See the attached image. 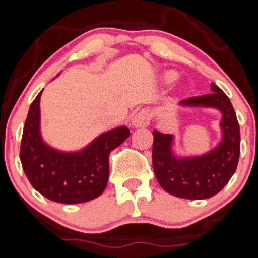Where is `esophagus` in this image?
Returning a JSON list of instances; mask_svg holds the SVG:
<instances>
[{"instance_id": "34e87169", "label": "esophagus", "mask_w": 258, "mask_h": 258, "mask_svg": "<svg viewBox=\"0 0 258 258\" xmlns=\"http://www.w3.org/2000/svg\"><path fill=\"white\" fill-rule=\"evenodd\" d=\"M150 118H151V116H150V113H148L147 110H141L132 116L131 123H132V126L136 127V128H140V127H146L148 123H150Z\"/></svg>"}]
</instances>
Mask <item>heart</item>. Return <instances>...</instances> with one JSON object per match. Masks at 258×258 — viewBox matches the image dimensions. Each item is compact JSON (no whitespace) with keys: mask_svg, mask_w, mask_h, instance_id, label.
Here are the masks:
<instances>
[{"mask_svg":"<svg viewBox=\"0 0 258 258\" xmlns=\"http://www.w3.org/2000/svg\"><path fill=\"white\" fill-rule=\"evenodd\" d=\"M178 77L179 75L175 70H167V72H164L163 74L161 75V81L164 85H170V84H173L178 79Z\"/></svg>","mask_w":258,"mask_h":258,"instance_id":"1","label":"heart"}]
</instances>
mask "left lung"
Returning <instances> with one entry per match:
<instances>
[{
  "label": "left lung",
  "mask_w": 258,
  "mask_h": 258,
  "mask_svg": "<svg viewBox=\"0 0 258 258\" xmlns=\"http://www.w3.org/2000/svg\"><path fill=\"white\" fill-rule=\"evenodd\" d=\"M211 93L179 102L184 108H214L221 113L220 141L203 154L179 156L174 151L173 134L153 130V170L159 185L167 193L184 199L199 200L214 197L229 183L240 157V126L226 94L215 84Z\"/></svg>",
  "instance_id": "8db88e82"
}]
</instances>
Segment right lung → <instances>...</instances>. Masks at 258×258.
<instances>
[{
	"label": "right lung",
	"mask_w": 258,
	"mask_h": 258,
	"mask_svg": "<svg viewBox=\"0 0 258 258\" xmlns=\"http://www.w3.org/2000/svg\"><path fill=\"white\" fill-rule=\"evenodd\" d=\"M42 91L29 107L22 135L20 158L29 183L43 197L61 204L100 197L107 185L110 152L122 145L130 130L118 126L102 132L79 151L56 150L40 132Z\"/></svg>",
	"instance_id": "add662e5"
}]
</instances>
